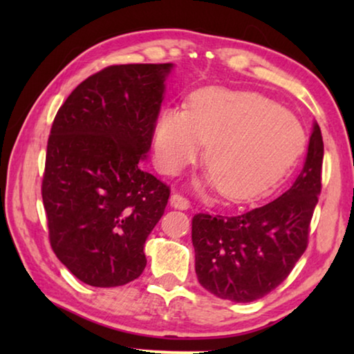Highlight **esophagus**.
Masks as SVG:
<instances>
[{"label":"esophagus","mask_w":354,"mask_h":354,"mask_svg":"<svg viewBox=\"0 0 354 354\" xmlns=\"http://www.w3.org/2000/svg\"><path fill=\"white\" fill-rule=\"evenodd\" d=\"M170 205L175 209H181V211H187L190 207V201L187 198H184L183 195L179 194H173L170 196Z\"/></svg>","instance_id":"esophagus-1"}]
</instances>
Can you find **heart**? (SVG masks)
Wrapping results in <instances>:
<instances>
[{
    "label": "heart",
    "mask_w": 354,
    "mask_h": 354,
    "mask_svg": "<svg viewBox=\"0 0 354 354\" xmlns=\"http://www.w3.org/2000/svg\"><path fill=\"white\" fill-rule=\"evenodd\" d=\"M304 142L297 117L254 92L203 88L187 109L167 107L156 122L154 153L159 170L178 175L206 143L209 165L200 189L221 190L247 201L277 187Z\"/></svg>",
    "instance_id": "1"
}]
</instances>
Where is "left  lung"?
<instances>
[{
  "mask_svg": "<svg viewBox=\"0 0 354 354\" xmlns=\"http://www.w3.org/2000/svg\"><path fill=\"white\" fill-rule=\"evenodd\" d=\"M322 164V131L314 122L303 169L283 195L239 215H195V272L206 290L221 299L250 303L289 277L308 247Z\"/></svg>",
  "mask_w": 354,
  "mask_h": 354,
  "instance_id": "left-lung-1",
  "label": "left lung"
}]
</instances>
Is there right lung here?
Instances as JSON below:
<instances>
[{"label":"right lung","mask_w":354,"mask_h":354,"mask_svg":"<svg viewBox=\"0 0 354 354\" xmlns=\"http://www.w3.org/2000/svg\"><path fill=\"white\" fill-rule=\"evenodd\" d=\"M173 64L111 65L82 81L57 111L41 198L57 259L82 283L139 278L143 247L170 189L143 171Z\"/></svg>","instance_id":"add662e5"}]
</instances>
